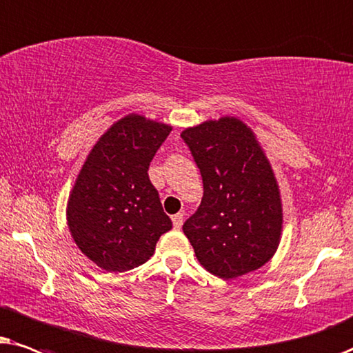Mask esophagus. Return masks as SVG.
Wrapping results in <instances>:
<instances>
[{
  "label": "esophagus",
  "instance_id": "obj_1",
  "mask_svg": "<svg viewBox=\"0 0 353 353\" xmlns=\"http://www.w3.org/2000/svg\"><path fill=\"white\" fill-rule=\"evenodd\" d=\"M182 221H184V214L182 213H177L172 216V225L174 229H181L182 228Z\"/></svg>",
  "mask_w": 353,
  "mask_h": 353
}]
</instances>
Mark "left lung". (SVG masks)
<instances>
[{
    "mask_svg": "<svg viewBox=\"0 0 353 353\" xmlns=\"http://www.w3.org/2000/svg\"><path fill=\"white\" fill-rule=\"evenodd\" d=\"M203 181V199L182 231L211 274L234 279L271 260L283 231L274 172L252 129L237 117L181 134Z\"/></svg>",
    "mask_w": 353,
    "mask_h": 353,
    "instance_id": "1",
    "label": "left lung"
}]
</instances>
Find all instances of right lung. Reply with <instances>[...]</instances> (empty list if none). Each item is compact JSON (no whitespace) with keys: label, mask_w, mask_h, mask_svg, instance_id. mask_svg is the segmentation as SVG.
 Masks as SVG:
<instances>
[{"label":"right lung","mask_w":353,"mask_h":353,"mask_svg":"<svg viewBox=\"0 0 353 353\" xmlns=\"http://www.w3.org/2000/svg\"><path fill=\"white\" fill-rule=\"evenodd\" d=\"M171 125L129 114L92 148L68 203L70 236L103 270L122 272L150 260L158 239L171 231L158 190L148 177L154 153Z\"/></svg>","instance_id":"obj_1"}]
</instances>
